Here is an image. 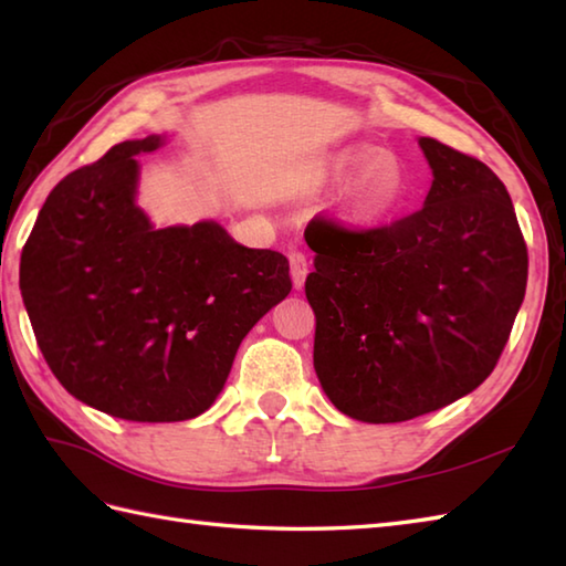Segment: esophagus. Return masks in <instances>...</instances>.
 I'll list each match as a JSON object with an SVG mask.
<instances>
[{"label": "esophagus", "mask_w": 566, "mask_h": 566, "mask_svg": "<svg viewBox=\"0 0 566 566\" xmlns=\"http://www.w3.org/2000/svg\"><path fill=\"white\" fill-rule=\"evenodd\" d=\"M290 272H292V282L296 290H302L308 274V260L302 250H292L290 252Z\"/></svg>", "instance_id": "34e87169"}]
</instances>
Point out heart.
<instances>
[{
  "mask_svg": "<svg viewBox=\"0 0 566 566\" xmlns=\"http://www.w3.org/2000/svg\"><path fill=\"white\" fill-rule=\"evenodd\" d=\"M323 179L333 187H345L338 211L353 228H375L389 221L411 191L406 167L375 146L335 153L323 167Z\"/></svg>",
  "mask_w": 566,
  "mask_h": 566,
  "instance_id": "obj_1",
  "label": "heart"
}]
</instances>
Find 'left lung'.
Listing matches in <instances>:
<instances>
[{"instance_id":"1","label":"left lung","mask_w":566,"mask_h":566,"mask_svg":"<svg viewBox=\"0 0 566 566\" xmlns=\"http://www.w3.org/2000/svg\"><path fill=\"white\" fill-rule=\"evenodd\" d=\"M418 146L432 170L423 209L365 233L323 219L304 231L316 252V375L363 423H401L474 391L525 296L527 250L506 187L464 153Z\"/></svg>"}]
</instances>
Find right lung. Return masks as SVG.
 <instances>
[{"mask_svg": "<svg viewBox=\"0 0 566 566\" xmlns=\"http://www.w3.org/2000/svg\"><path fill=\"white\" fill-rule=\"evenodd\" d=\"M124 140L60 179L21 252L23 306L48 367L92 408L136 423L189 420L216 401L250 328L292 292L290 260L216 221L158 228L138 207Z\"/></svg>", "mask_w": 566, "mask_h": 566, "instance_id": "right-lung-1", "label": "right lung"}]
</instances>
